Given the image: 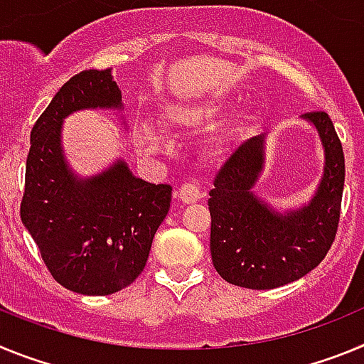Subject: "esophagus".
<instances>
[{
  "label": "esophagus",
  "instance_id": "1",
  "mask_svg": "<svg viewBox=\"0 0 364 364\" xmlns=\"http://www.w3.org/2000/svg\"><path fill=\"white\" fill-rule=\"evenodd\" d=\"M178 197H180V200L186 202V204H191V202L200 200L202 191L198 189L197 184H193V182H186V184L180 186Z\"/></svg>",
  "mask_w": 364,
  "mask_h": 364
}]
</instances>
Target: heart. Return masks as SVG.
Returning a JSON list of instances; mask_svg holds the SVG:
<instances>
[{
  "mask_svg": "<svg viewBox=\"0 0 364 364\" xmlns=\"http://www.w3.org/2000/svg\"><path fill=\"white\" fill-rule=\"evenodd\" d=\"M226 102L220 100H205V102H195V104H175L169 105L162 111L160 125L167 133L180 134L197 131L213 124L220 117ZM134 142L144 153H159L164 149V140L151 125H142L134 133Z\"/></svg>",
  "mask_w": 364,
  "mask_h": 364,
  "instance_id": "b5f03b06",
  "label": "heart"
}]
</instances>
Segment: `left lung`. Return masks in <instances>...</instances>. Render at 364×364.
Returning a JSON list of instances; mask_svg holds the SVG:
<instances>
[{
	"label": "left lung",
	"mask_w": 364,
	"mask_h": 364,
	"mask_svg": "<svg viewBox=\"0 0 364 364\" xmlns=\"http://www.w3.org/2000/svg\"><path fill=\"white\" fill-rule=\"evenodd\" d=\"M324 147V175L310 204L279 213L252 188L264 164V136L235 149L210 191L211 260L230 284L272 290L319 266L336 240L345 188V154L324 111L306 112Z\"/></svg>",
	"instance_id": "1"
}]
</instances>
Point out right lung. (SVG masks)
Instances as JSON below:
<instances>
[{
  "mask_svg": "<svg viewBox=\"0 0 364 364\" xmlns=\"http://www.w3.org/2000/svg\"><path fill=\"white\" fill-rule=\"evenodd\" d=\"M96 107H122L111 69L73 76L41 112L31 131L19 215L54 281L76 294L111 295L146 268L173 189L136 178L122 160L91 178L74 175L62 153L63 118Z\"/></svg>",
  "mask_w": 364,
  "mask_h": 364,
  "instance_id": "1",
  "label": "right lung"
}]
</instances>
